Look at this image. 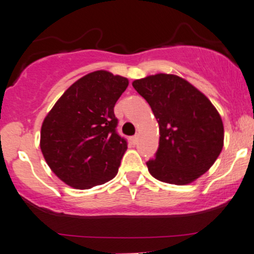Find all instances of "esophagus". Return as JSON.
<instances>
[{"label":"esophagus","mask_w":254,"mask_h":254,"mask_svg":"<svg viewBox=\"0 0 254 254\" xmlns=\"http://www.w3.org/2000/svg\"><path fill=\"white\" fill-rule=\"evenodd\" d=\"M137 140H139V135H134V136L131 137V141H132V144H136V142H137Z\"/></svg>","instance_id":"34e87169"}]
</instances>
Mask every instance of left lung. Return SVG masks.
Wrapping results in <instances>:
<instances>
[{
  "mask_svg": "<svg viewBox=\"0 0 254 254\" xmlns=\"http://www.w3.org/2000/svg\"><path fill=\"white\" fill-rule=\"evenodd\" d=\"M159 123L155 157L146 162L156 180L187 185L208 171L223 147V123L205 94L174 74L149 75L132 82Z\"/></svg>",
  "mask_w": 254,
  "mask_h": 254,
  "instance_id": "1",
  "label": "left lung"
}]
</instances>
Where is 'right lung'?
Masks as SVG:
<instances>
[{"label": "right lung", "mask_w": 254, "mask_h": 254, "mask_svg": "<svg viewBox=\"0 0 254 254\" xmlns=\"http://www.w3.org/2000/svg\"><path fill=\"white\" fill-rule=\"evenodd\" d=\"M129 80L97 70L73 83L44 118L41 150L63 182L87 190L114 179L127 142L117 132L114 107Z\"/></svg>", "instance_id": "add662e5"}]
</instances>
